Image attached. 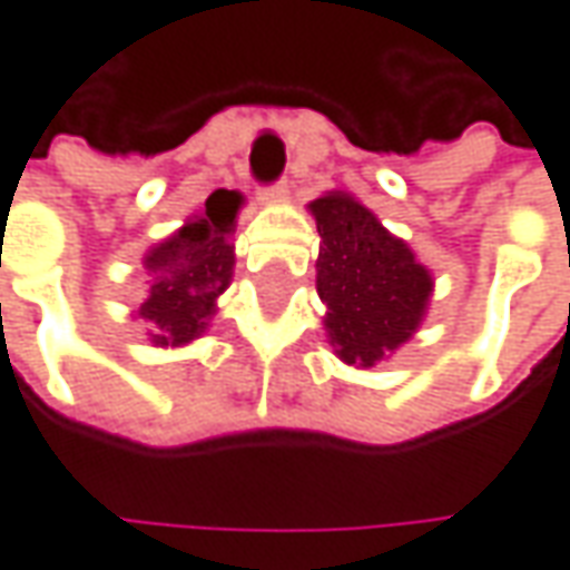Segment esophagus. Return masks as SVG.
Segmentation results:
<instances>
[{
    "mask_svg": "<svg viewBox=\"0 0 570 570\" xmlns=\"http://www.w3.org/2000/svg\"><path fill=\"white\" fill-rule=\"evenodd\" d=\"M288 191H292V183H288V179H278V183H272V186L259 188V198H263V202H285Z\"/></svg>",
    "mask_w": 570,
    "mask_h": 570,
    "instance_id": "1",
    "label": "esophagus"
}]
</instances>
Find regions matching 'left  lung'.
<instances>
[{
  "mask_svg": "<svg viewBox=\"0 0 570 570\" xmlns=\"http://www.w3.org/2000/svg\"><path fill=\"white\" fill-rule=\"evenodd\" d=\"M311 212L321 234L317 295L327 304L330 343L343 362L368 368L411 340L433 278L356 198L324 195Z\"/></svg>",
  "mask_w": 570,
  "mask_h": 570,
  "instance_id": "obj_1",
  "label": "left lung"
}]
</instances>
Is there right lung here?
Returning a JSON list of instances; mask_svg holds the SVG:
<instances>
[{
    "mask_svg": "<svg viewBox=\"0 0 570 570\" xmlns=\"http://www.w3.org/2000/svg\"><path fill=\"white\" fill-rule=\"evenodd\" d=\"M240 202L237 191L217 188L208 195L205 212L147 253L144 266L154 285L137 317L154 327L150 336L157 346H183L208 327L214 301L230 285L234 246L227 234L234 230Z\"/></svg>",
    "mask_w": 570,
    "mask_h": 570,
    "instance_id": "obj_1",
    "label": "right lung"
}]
</instances>
